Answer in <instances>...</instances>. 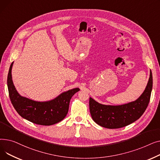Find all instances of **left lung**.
Instances as JSON below:
<instances>
[{"label": "left lung", "instance_id": "left-lung-1", "mask_svg": "<svg viewBox=\"0 0 160 160\" xmlns=\"http://www.w3.org/2000/svg\"><path fill=\"white\" fill-rule=\"evenodd\" d=\"M152 89V74L143 93L135 101L118 106L100 104L89 98V110L92 119L102 127L114 129L124 127L139 119L148 105Z\"/></svg>", "mask_w": 160, "mask_h": 160}]
</instances>
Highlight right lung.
Here are the masks:
<instances>
[{"label":"right lung","instance_id":"1","mask_svg":"<svg viewBox=\"0 0 160 160\" xmlns=\"http://www.w3.org/2000/svg\"><path fill=\"white\" fill-rule=\"evenodd\" d=\"M12 63L8 74V88L10 98L15 110L22 117L33 123L50 126L62 121L69 111L72 97L80 91L74 88L63 92L55 98L45 102L35 101L22 97L16 90L13 83Z\"/></svg>","mask_w":160,"mask_h":160}]
</instances>
